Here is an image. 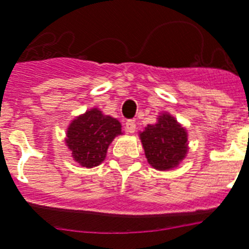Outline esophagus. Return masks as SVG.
Listing matches in <instances>:
<instances>
[{
	"label": "esophagus",
	"mask_w": 249,
	"mask_h": 249,
	"mask_svg": "<svg viewBox=\"0 0 249 249\" xmlns=\"http://www.w3.org/2000/svg\"><path fill=\"white\" fill-rule=\"evenodd\" d=\"M124 127H126V132L128 133H133L136 131V123H135V121H127Z\"/></svg>",
	"instance_id": "1"
}]
</instances>
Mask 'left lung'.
Instances as JSON below:
<instances>
[{
    "instance_id": "left-lung-1",
    "label": "left lung",
    "mask_w": 249,
    "mask_h": 249,
    "mask_svg": "<svg viewBox=\"0 0 249 249\" xmlns=\"http://www.w3.org/2000/svg\"><path fill=\"white\" fill-rule=\"evenodd\" d=\"M147 163L157 170L177 168L188 153V132L172 114L161 112L157 123L139 133Z\"/></svg>"
}]
</instances>
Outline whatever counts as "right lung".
I'll return each mask as SVG.
<instances>
[{
    "mask_svg": "<svg viewBox=\"0 0 249 249\" xmlns=\"http://www.w3.org/2000/svg\"><path fill=\"white\" fill-rule=\"evenodd\" d=\"M120 135H122L120 121L94 107L71 121L65 142L76 163L92 168L104 161L108 147Z\"/></svg>",
    "mask_w": 249,
    "mask_h": 249,
    "instance_id": "1",
    "label": "right lung"
}]
</instances>
